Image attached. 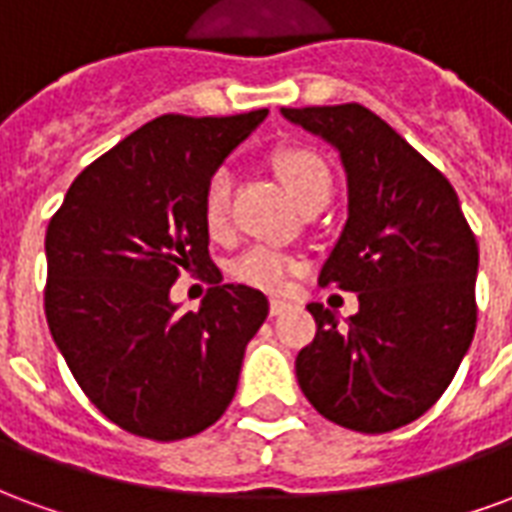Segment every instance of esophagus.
I'll return each instance as SVG.
<instances>
[{
  "label": "esophagus",
  "instance_id": "34e87169",
  "mask_svg": "<svg viewBox=\"0 0 512 512\" xmlns=\"http://www.w3.org/2000/svg\"><path fill=\"white\" fill-rule=\"evenodd\" d=\"M290 304L288 301H282V299H271V307H268V310H271V315H282V312L288 310Z\"/></svg>",
  "mask_w": 512,
  "mask_h": 512
}]
</instances>
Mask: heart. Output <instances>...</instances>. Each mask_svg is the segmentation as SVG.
I'll return each instance as SVG.
<instances>
[{
    "mask_svg": "<svg viewBox=\"0 0 512 512\" xmlns=\"http://www.w3.org/2000/svg\"><path fill=\"white\" fill-rule=\"evenodd\" d=\"M274 169L279 180L288 186L293 200L299 202L304 211L323 208L332 200L334 175L332 167L326 164V158L304 145L282 147L274 153ZM230 194H233V175L230 169H213L205 189H202V219L211 233H222L230 213ZM299 263L285 252H279L274 246H252L244 255L235 260V277L263 290H282L288 285V279L296 274Z\"/></svg>",
    "mask_w": 512,
    "mask_h": 512,
    "instance_id": "1",
    "label": "heart"
}]
</instances>
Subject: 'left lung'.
Returning <instances> with one entry per match:
<instances>
[{"mask_svg":"<svg viewBox=\"0 0 512 512\" xmlns=\"http://www.w3.org/2000/svg\"><path fill=\"white\" fill-rule=\"evenodd\" d=\"M282 115L340 150L348 222L318 282L359 296L345 326L307 304L318 332L296 356L301 392L343 428H403L444 395L472 345V227L450 180L362 104Z\"/></svg>","mask_w":512,"mask_h":512,"instance_id":"8db88e82","label":"left lung"}]
</instances>
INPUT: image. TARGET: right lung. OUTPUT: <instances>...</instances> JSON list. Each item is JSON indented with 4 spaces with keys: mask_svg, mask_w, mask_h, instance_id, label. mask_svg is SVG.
I'll return each instance as SVG.
<instances>
[{
    "mask_svg": "<svg viewBox=\"0 0 512 512\" xmlns=\"http://www.w3.org/2000/svg\"><path fill=\"white\" fill-rule=\"evenodd\" d=\"M266 115L156 117L84 167L51 216V337L93 406L134 436L211 428L266 321L268 299L249 285L213 282L197 312L169 301L180 271L216 279L202 189Z\"/></svg>",
    "mask_w": 512,
    "mask_h": 512,
    "instance_id": "1",
    "label": "right lung"
}]
</instances>
